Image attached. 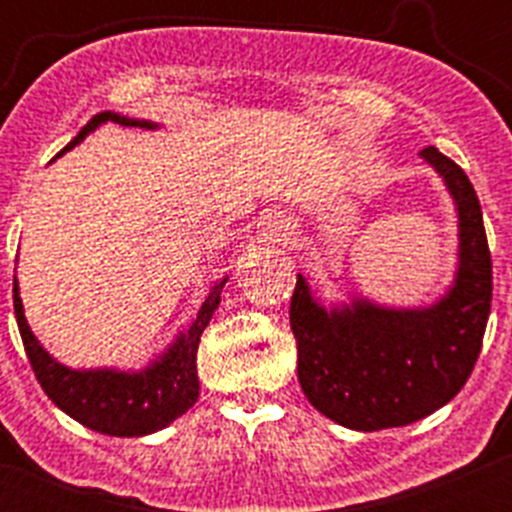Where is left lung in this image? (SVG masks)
Masks as SVG:
<instances>
[{
    "instance_id": "8db88e82",
    "label": "left lung",
    "mask_w": 512,
    "mask_h": 512,
    "mask_svg": "<svg viewBox=\"0 0 512 512\" xmlns=\"http://www.w3.org/2000/svg\"><path fill=\"white\" fill-rule=\"evenodd\" d=\"M421 156L443 175L458 208L461 252L451 292L426 309L366 299L324 309L297 275L289 324L309 404L354 431L409 426L453 399L471 376L493 299V262L471 180L438 148Z\"/></svg>"
}]
</instances>
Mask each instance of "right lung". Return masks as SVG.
Segmentation results:
<instances>
[{"instance_id": "add662e5", "label": "right lung", "mask_w": 512, "mask_h": 512, "mask_svg": "<svg viewBox=\"0 0 512 512\" xmlns=\"http://www.w3.org/2000/svg\"><path fill=\"white\" fill-rule=\"evenodd\" d=\"M106 121L121 123V126L156 128L148 121H136V118L103 111L96 113L81 128L79 136L64 151L84 141L94 128ZM223 285L225 280L210 289L188 332L180 334L173 347L160 356L156 364L148 366L146 371H138V374L113 369L74 371L51 359L29 329L22 299H19L17 280H14V314H17L24 352L29 356L36 381L64 414L84 423L91 431L106 433V436H146V433L165 428L170 421L183 416L198 401V344L205 327L210 324V317L218 309Z\"/></svg>"}]
</instances>
